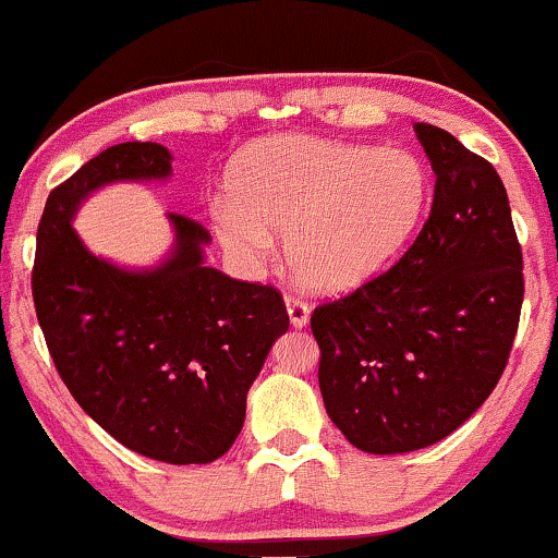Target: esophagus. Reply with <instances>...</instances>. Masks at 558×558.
<instances>
[{
  "label": "esophagus",
  "instance_id": "34e87169",
  "mask_svg": "<svg viewBox=\"0 0 558 558\" xmlns=\"http://www.w3.org/2000/svg\"><path fill=\"white\" fill-rule=\"evenodd\" d=\"M286 306H288V316H291L293 327H306L312 306H308L303 299H299V295H291V293L286 295Z\"/></svg>",
  "mask_w": 558,
  "mask_h": 558
}]
</instances>
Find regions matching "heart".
<instances>
[{"mask_svg": "<svg viewBox=\"0 0 558 558\" xmlns=\"http://www.w3.org/2000/svg\"><path fill=\"white\" fill-rule=\"evenodd\" d=\"M223 190L210 223L231 257L259 265L270 234H286L288 265L303 283L344 291L399 255L425 214L429 178L407 149L275 136L231 159Z\"/></svg>", "mask_w": 558, "mask_h": 558, "instance_id": "b5f03b06", "label": "heart"}]
</instances>
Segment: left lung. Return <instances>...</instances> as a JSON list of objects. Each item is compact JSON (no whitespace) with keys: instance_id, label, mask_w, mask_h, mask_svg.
<instances>
[{"instance_id":"obj_1","label":"left lung","mask_w":558,"mask_h":558,"mask_svg":"<svg viewBox=\"0 0 558 558\" xmlns=\"http://www.w3.org/2000/svg\"><path fill=\"white\" fill-rule=\"evenodd\" d=\"M414 131L437 178L420 236L397 265L312 314L327 414L376 456L433 446L484 404L525 293L497 169L437 125Z\"/></svg>"}]
</instances>
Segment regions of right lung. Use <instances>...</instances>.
Masks as SVG:
<instances>
[{
  "mask_svg": "<svg viewBox=\"0 0 558 558\" xmlns=\"http://www.w3.org/2000/svg\"><path fill=\"white\" fill-rule=\"evenodd\" d=\"M151 141L116 144L48 195L35 236L33 303L66 389L102 429L165 463H210L234 446L246 391L288 329L283 293L203 265V223L169 214L178 250L129 272L89 255L72 229L89 190L172 172Z\"/></svg>",
  "mask_w": 558,
  "mask_h": 558,
  "instance_id": "right-lung-1",
  "label": "right lung"
}]
</instances>
